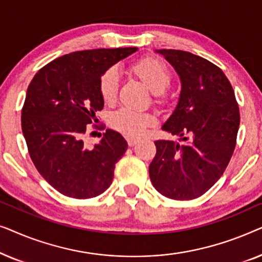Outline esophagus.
Instances as JSON below:
<instances>
[{
  "label": "esophagus",
  "mask_w": 262,
  "mask_h": 262,
  "mask_svg": "<svg viewBox=\"0 0 262 262\" xmlns=\"http://www.w3.org/2000/svg\"><path fill=\"white\" fill-rule=\"evenodd\" d=\"M136 143H137V139L136 138H127V144H128V146H134Z\"/></svg>",
  "instance_id": "34e87169"
}]
</instances>
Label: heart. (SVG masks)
Returning <instances> with one entry per match:
<instances>
[{"instance_id":"1","label":"heart","mask_w":262,"mask_h":262,"mask_svg":"<svg viewBox=\"0 0 262 262\" xmlns=\"http://www.w3.org/2000/svg\"><path fill=\"white\" fill-rule=\"evenodd\" d=\"M131 74L137 77L152 92L156 102L163 103L167 100L166 88L171 81V73L162 60L156 57H144L132 64ZM119 88V73L116 68L105 70L99 78V93L106 103L116 100ZM155 117L148 112H136L128 108H121L110 118V124L114 130L125 136L135 138L144 134L146 128L154 124Z\"/></svg>"}]
</instances>
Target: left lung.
I'll use <instances>...</instances> for the list:
<instances>
[{
  "instance_id": "left-lung-1",
  "label": "left lung",
  "mask_w": 262,
  "mask_h": 262,
  "mask_svg": "<svg viewBox=\"0 0 262 262\" xmlns=\"http://www.w3.org/2000/svg\"><path fill=\"white\" fill-rule=\"evenodd\" d=\"M181 81L180 98L162 130L184 143L156 141L149 166L154 187L175 200H191L216 184L234 154L239 110L230 82L217 66L181 50H157Z\"/></svg>"
}]
</instances>
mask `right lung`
Wrapping results in <instances>:
<instances>
[{
	"instance_id": "right-lung-1",
	"label": "right lung",
	"mask_w": 262,
	"mask_h": 262,
	"mask_svg": "<svg viewBox=\"0 0 262 262\" xmlns=\"http://www.w3.org/2000/svg\"><path fill=\"white\" fill-rule=\"evenodd\" d=\"M137 48L71 52L42 67L27 88L21 127L32 162L53 188L75 199L101 194L127 149L119 132L106 130L92 148L82 137L103 108L99 78Z\"/></svg>"
}]
</instances>
